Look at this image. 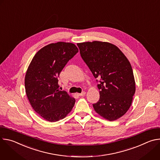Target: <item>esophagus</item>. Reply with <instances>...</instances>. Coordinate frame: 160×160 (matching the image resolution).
Listing matches in <instances>:
<instances>
[{
    "mask_svg": "<svg viewBox=\"0 0 160 160\" xmlns=\"http://www.w3.org/2000/svg\"><path fill=\"white\" fill-rule=\"evenodd\" d=\"M85 94H86V92H85V91H83V92H82V93H80V94H77V95L79 96H83L85 95Z\"/></svg>",
    "mask_w": 160,
    "mask_h": 160,
    "instance_id": "esophagus-1",
    "label": "esophagus"
}]
</instances>
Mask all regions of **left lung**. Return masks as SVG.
I'll list each match as a JSON object with an SVG mask.
<instances>
[{"label":"left lung","mask_w":160,"mask_h":160,"mask_svg":"<svg viewBox=\"0 0 160 160\" xmlns=\"http://www.w3.org/2000/svg\"><path fill=\"white\" fill-rule=\"evenodd\" d=\"M80 56L93 74L100 98L93 107L109 121L127 112L135 92L131 64L116 46L108 42L94 41L77 43Z\"/></svg>","instance_id":"obj_1"}]
</instances>
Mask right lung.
Listing matches in <instances>:
<instances>
[{"label": "right lung", "instance_id": "add662e5", "mask_svg": "<svg viewBox=\"0 0 160 160\" xmlns=\"http://www.w3.org/2000/svg\"><path fill=\"white\" fill-rule=\"evenodd\" d=\"M78 52L72 43H51L37 52L28 66L25 80L27 96L35 112L49 122L64 118L75 105L74 98L59 90L58 78Z\"/></svg>", "mask_w": 160, "mask_h": 160}]
</instances>
